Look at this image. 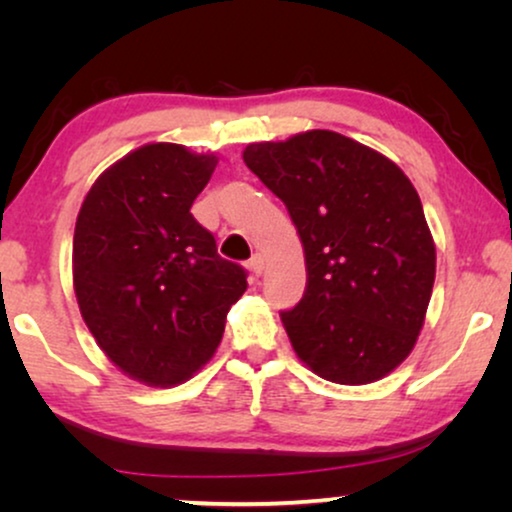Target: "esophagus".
I'll return each instance as SVG.
<instances>
[{
    "instance_id": "obj_1",
    "label": "esophagus",
    "mask_w": 512,
    "mask_h": 512,
    "mask_svg": "<svg viewBox=\"0 0 512 512\" xmlns=\"http://www.w3.org/2000/svg\"><path fill=\"white\" fill-rule=\"evenodd\" d=\"M249 270L254 272L256 277H258V275H263V270H265V258H263L261 254L251 256V261H249Z\"/></svg>"
}]
</instances>
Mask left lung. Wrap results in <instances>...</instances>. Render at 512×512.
Segmentation results:
<instances>
[{"label": "left lung", "instance_id": "1", "mask_svg": "<svg viewBox=\"0 0 512 512\" xmlns=\"http://www.w3.org/2000/svg\"><path fill=\"white\" fill-rule=\"evenodd\" d=\"M244 163L289 209L305 296L282 324L293 352L338 384L382 380L424 326L436 244L401 167L331 130L249 144Z\"/></svg>", "mask_w": 512, "mask_h": 512}]
</instances>
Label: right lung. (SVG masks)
<instances>
[{
	"label": "right lung",
	"mask_w": 512,
	"mask_h": 512,
	"mask_svg": "<svg viewBox=\"0 0 512 512\" xmlns=\"http://www.w3.org/2000/svg\"><path fill=\"white\" fill-rule=\"evenodd\" d=\"M219 158L144 144L104 170L74 228V291L102 352L149 387L205 366L247 272L216 254L191 205Z\"/></svg>",
	"instance_id": "right-lung-1"
}]
</instances>
